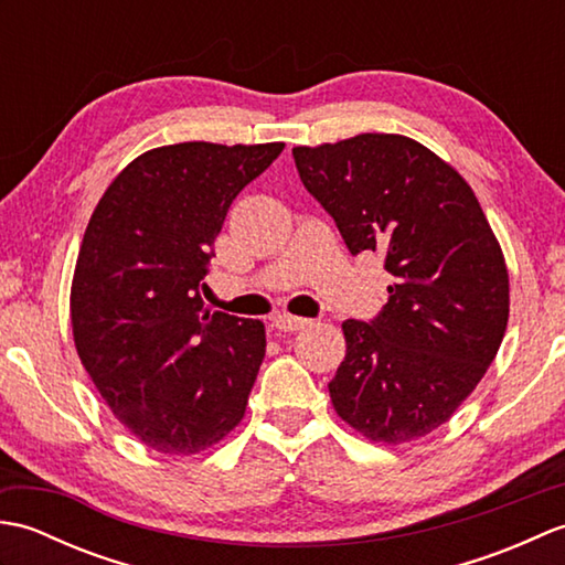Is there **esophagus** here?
I'll use <instances>...</instances> for the list:
<instances>
[{
  "label": "esophagus",
  "instance_id": "1",
  "mask_svg": "<svg viewBox=\"0 0 565 565\" xmlns=\"http://www.w3.org/2000/svg\"><path fill=\"white\" fill-rule=\"evenodd\" d=\"M271 326L276 330H284V332H296V330H303L308 326V318H298V316H289V313H276L271 318Z\"/></svg>",
  "mask_w": 565,
  "mask_h": 565
}]
</instances>
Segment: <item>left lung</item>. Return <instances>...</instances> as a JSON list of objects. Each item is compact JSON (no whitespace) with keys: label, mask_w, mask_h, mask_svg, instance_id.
I'll use <instances>...</instances> for the list:
<instances>
[{"label":"left lung","mask_w":565,"mask_h":565,"mask_svg":"<svg viewBox=\"0 0 565 565\" xmlns=\"http://www.w3.org/2000/svg\"><path fill=\"white\" fill-rule=\"evenodd\" d=\"M294 160L352 255L376 252L395 276L379 316L342 322L334 411L374 441L425 437L478 386L508 328V267L481 203L405 136L294 148Z\"/></svg>","instance_id":"1"}]
</instances>
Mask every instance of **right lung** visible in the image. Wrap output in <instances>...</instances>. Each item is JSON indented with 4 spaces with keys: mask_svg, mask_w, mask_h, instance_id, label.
<instances>
[{
    "mask_svg": "<svg viewBox=\"0 0 565 565\" xmlns=\"http://www.w3.org/2000/svg\"><path fill=\"white\" fill-rule=\"evenodd\" d=\"M284 142H179L140 154L106 189L84 233L70 313L94 386L130 435L199 454L245 415L264 326L206 308L227 209Z\"/></svg>",
    "mask_w": 565,
    "mask_h": 565,
    "instance_id": "right-lung-1",
    "label": "right lung"
}]
</instances>
